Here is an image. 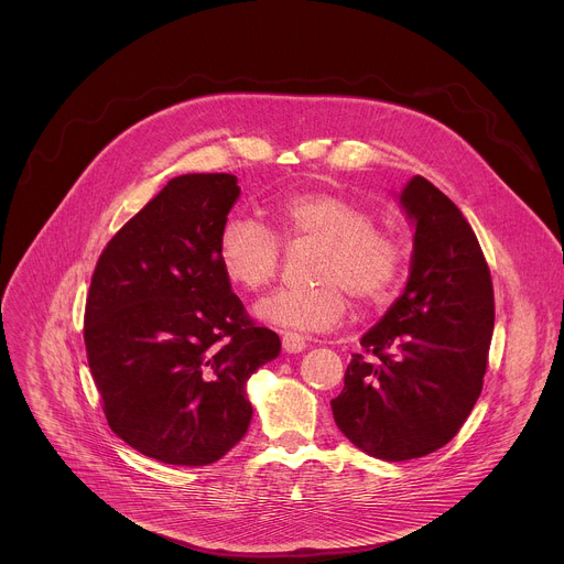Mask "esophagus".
<instances>
[{"label":"esophagus","mask_w":564,"mask_h":564,"mask_svg":"<svg viewBox=\"0 0 564 564\" xmlns=\"http://www.w3.org/2000/svg\"><path fill=\"white\" fill-rule=\"evenodd\" d=\"M281 344L285 352H303L307 348V341L303 335L299 333H283L281 335Z\"/></svg>","instance_id":"esophagus-1"}]
</instances>
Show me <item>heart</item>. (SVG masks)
Segmentation results:
<instances>
[{
	"label": "heart",
	"instance_id": "obj_1",
	"mask_svg": "<svg viewBox=\"0 0 564 564\" xmlns=\"http://www.w3.org/2000/svg\"><path fill=\"white\" fill-rule=\"evenodd\" d=\"M276 236L248 216L229 218L218 238L225 276L246 292L268 290L281 270L285 246H316V283L283 288L257 305V316L290 330H330L344 318L350 292L366 305L386 303L406 270V246L372 212L337 192H294L268 209Z\"/></svg>",
	"mask_w": 564,
	"mask_h": 564
}]
</instances>
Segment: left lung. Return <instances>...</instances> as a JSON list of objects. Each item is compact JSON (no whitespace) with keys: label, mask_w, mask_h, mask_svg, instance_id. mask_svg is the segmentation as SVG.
Wrapping results in <instances>:
<instances>
[{"label":"left lung","mask_w":564,"mask_h":564,"mask_svg":"<svg viewBox=\"0 0 564 564\" xmlns=\"http://www.w3.org/2000/svg\"><path fill=\"white\" fill-rule=\"evenodd\" d=\"M401 205L415 223L409 285L364 335L330 401L339 431L386 462L457 435L485 383L496 321L489 263L457 205L422 176Z\"/></svg>","instance_id":"1"}]
</instances>
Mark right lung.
Returning a JSON list of instances; mask_svg holds the SVG:
<instances>
[{"mask_svg":"<svg viewBox=\"0 0 564 564\" xmlns=\"http://www.w3.org/2000/svg\"><path fill=\"white\" fill-rule=\"evenodd\" d=\"M238 194L231 174L172 178L116 231L91 276L85 346L105 417L165 464L205 466L243 440L246 383L281 352L220 265Z\"/></svg>","mask_w":564,"mask_h":564,"instance_id":"obj_1","label":"right lung"}]
</instances>
